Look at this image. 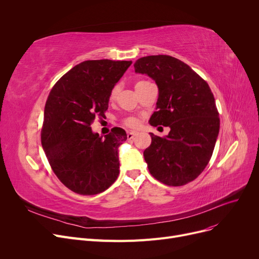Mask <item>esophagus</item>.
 <instances>
[{
	"label": "esophagus",
	"instance_id": "esophagus-1",
	"mask_svg": "<svg viewBox=\"0 0 259 259\" xmlns=\"http://www.w3.org/2000/svg\"><path fill=\"white\" fill-rule=\"evenodd\" d=\"M137 134H138V132H135V131H129V132L127 133V138H128V140H132L134 137H137Z\"/></svg>",
	"mask_w": 259,
	"mask_h": 259
}]
</instances>
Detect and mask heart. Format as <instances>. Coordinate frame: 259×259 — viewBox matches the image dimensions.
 <instances>
[{
	"instance_id": "heart-1",
	"label": "heart",
	"mask_w": 259,
	"mask_h": 259,
	"mask_svg": "<svg viewBox=\"0 0 259 259\" xmlns=\"http://www.w3.org/2000/svg\"><path fill=\"white\" fill-rule=\"evenodd\" d=\"M142 81H143V80H142ZM139 83H141V81H139ZM139 83H138V84H139ZM117 90H118V87L115 86V87L113 88V90L111 91V98L114 97V95H115L116 92H117ZM124 122H125L126 126H128V127H130V128H137V127L140 126V120H139V118L134 117V116H129V117L125 118Z\"/></svg>"
}]
</instances>
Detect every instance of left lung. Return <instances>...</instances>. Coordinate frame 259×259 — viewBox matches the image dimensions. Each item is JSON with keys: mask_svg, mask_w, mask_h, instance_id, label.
Wrapping results in <instances>:
<instances>
[{"mask_svg": "<svg viewBox=\"0 0 259 259\" xmlns=\"http://www.w3.org/2000/svg\"><path fill=\"white\" fill-rule=\"evenodd\" d=\"M137 73L150 76L158 88L150 125L170 128L165 138L150 133L144 151L154 179L168 186L194 181L208 165L220 132L219 111L205 79L170 56H149L134 64Z\"/></svg>", "mask_w": 259, "mask_h": 259, "instance_id": "1", "label": "left lung"}]
</instances>
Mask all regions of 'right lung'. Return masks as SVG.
Segmentation results:
<instances>
[{"label":"right lung","mask_w":259,"mask_h":259,"mask_svg":"<svg viewBox=\"0 0 259 259\" xmlns=\"http://www.w3.org/2000/svg\"><path fill=\"white\" fill-rule=\"evenodd\" d=\"M131 61L93 60L74 66L51 89L40 141L58 179L81 195L99 194L119 173L118 147L126 131L115 127L100 137L90 125L104 117L111 91Z\"/></svg>","instance_id":"right-lung-1"}]
</instances>
